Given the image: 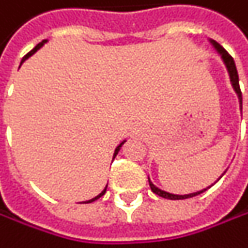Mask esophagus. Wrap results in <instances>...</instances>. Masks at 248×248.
<instances>
[{
	"label": "esophagus",
	"instance_id": "obj_1",
	"mask_svg": "<svg viewBox=\"0 0 248 248\" xmlns=\"http://www.w3.org/2000/svg\"><path fill=\"white\" fill-rule=\"evenodd\" d=\"M142 135H143L142 128H135V131L132 132V137H134V138H141Z\"/></svg>",
	"mask_w": 248,
	"mask_h": 248
}]
</instances>
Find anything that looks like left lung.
Listing matches in <instances>:
<instances>
[{"mask_svg":"<svg viewBox=\"0 0 248 248\" xmlns=\"http://www.w3.org/2000/svg\"><path fill=\"white\" fill-rule=\"evenodd\" d=\"M208 42L211 43V46L215 48V51H217V54L220 56L222 58V61H223V64H225V67H226V71H228V74H229V79L230 83H232V88H233V91L236 92L237 94V99H239V106H240V111H242V92H240V86H239V75H237V69H236V64H234V60L229 56V53L220 46L219 43H217L215 40H212V39H208ZM226 173V170L220 174V177L219 179H222V176ZM217 179V180H219ZM149 180V186H151V190L155 192L156 195H159V197H162V198H166V200H186V198H191V197H195V195H198V194H202L204 191H206L208 188H211L214 184H211L209 187H206V188H202V190H200V191H195V192H190V194H183V195H180V194H171V192H167L165 190H162V188H159V187H156L155 184L151 181V179L148 177Z\"/></svg>","mask_w":248,"mask_h":248,"instance_id":"8db88e82","label":"left lung"}]
</instances>
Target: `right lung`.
I'll use <instances>...</instances> for the list:
<instances>
[{
	"instance_id": "right-lung-1",
	"label": "right lung",
	"mask_w": 248,
	"mask_h": 248,
	"mask_svg": "<svg viewBox=\"0 0 248 248\" xmlns=\"http://www.w3.org/2000/svg\"><path fill=\"white\" fill-rule=\"evenodd\" d=\"M47 42H48V40H47V39H46V40H43V42H40V43L37 44V46H36V47H34V48H33V50H31V51H29V53H28V54H26V56H25V57H23V58H22V62H25V61H26V60H28V58H29V57L33 56V54H34V53H36V51H37V50H40V48H42V47H43L44 44L47 43ZM22 62H20V64H22ZM124 142H125V140H124V141H123V142H120V145H118L117 148H116V149H114V155H113V159H114V157H116V156H117L118 151H120V149H121V146H123V145H124ZM106 190H107V184H106V187H105V188H103V191L100 192V194H99V195H96V197H94V198H92V200H88V201H83V202H85V204H89V202H93V201H96V200H97V198H100V197H102V195H105Z\"/></svg>"
}]
</instances>
